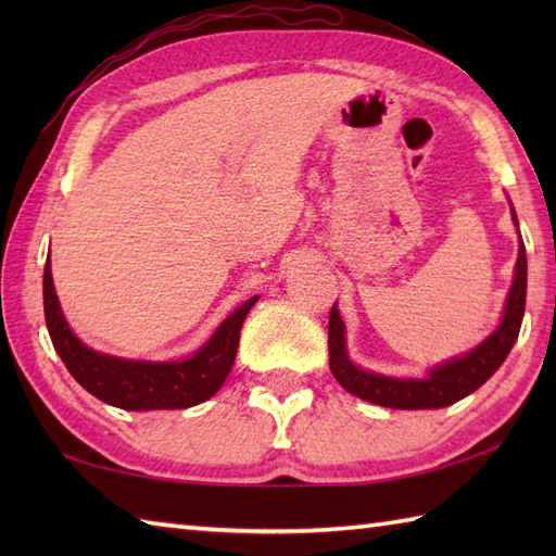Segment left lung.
Returning <instances> with one entry per match:
<instances>
[{
    "instance_id": "left-lung-1",
    "label": "left lung",
    "mask_w": 556,
    "mask_h": 556,
    "mask_svg": "<svg viewBox=\"0 0 556 556\" xmlns=\"http://www.w3.org/2000/svg\"><path fill=\"white\" fill-rule=\"evenodd\" d=\"M511 205V203H509ZM511 219L518 229L516 210L511 205ZM521 236V231H518ZM526 285H528V263L526 245L518 241V257L514 267V281L509 296L504 303V313L497 329L482 339L476 349L460 356L437 363L425 377H394L365 370L351 361L346 351V325L341 320L337 303L329 313V370L337 382L349 394L358 396L370 404L401 410H420V408H444L452 406L478 387L485 384L490 377L500 370V365L509 356L521 332L523 311H526Z\"/></svg>"
}]
</instances>
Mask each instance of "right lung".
Listing matches in <instances>:
<instances>
[{
  "label": "right lung",
  "instance_id": "right-lung-1",
  "mask_svg": "<svg viewBox=\"0 0 556 556\" xmlns=\"http://www.w3.org/2000/svg\"><path fill=\"white\" fill-rule=\"evenodd\" d=\"M42 299L47 332L66 370L86 392L124 410L191 408L215 396L231 372L245 315L257 303V296H253L233 308L191 356L179 361H134L90 349L74 334L56 299L50 257L45 263Z\"/></svg>",
  "mask_w": 556,
  "mask_h": 556
}]
</instances>
